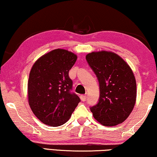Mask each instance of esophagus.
Instances as JSON below:
<instances>
[{"label": "esophagus", "mask_w": 157, "mask_h": 157, "mask_svg": "<svg viewBox=\"0 0 157 157\" xmlns=\"http://www.w3.org/2000/svg\"><path fill=\"white\" fill-rule=\"evenodd\" d=\"M80 98H81V101H86L87 96L86 95H81V96H80Z\"/></svg>", "instance_id": "obj_1"}]
</instances>
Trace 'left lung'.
Instances as JSON below:
<instances>
[{
	"label": "left lung",
	"instance_id": "left-lung-1",
	"mask_svg": "<svg viewBox=\"0 0 157 157\" xmlns=\"http://www.w3.org/2000/svg\"><path fill=\"white\" fill-rule=\"evenodd\" d=\"M86 59L99 83V100L90 108L94 117L104 126L121 124L136 103V83L132 68L111 51L91 52Z\"/></svg>",
	"mask_w": 157,
	"mask_h": 157
}]
</instances>
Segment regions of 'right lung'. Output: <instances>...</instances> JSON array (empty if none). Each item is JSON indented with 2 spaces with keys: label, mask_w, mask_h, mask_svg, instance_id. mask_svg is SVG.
<instances>
[{
  "label": "right lung",
  "mask_w": 157,
  "mask_h": 157,
  "mask_svg": "<svg viewBox=\"0 0 157 157\" xmlns=\"http://www.w3.org/2000/svg\"><path fill=\"white\" fill-rule=\"evenodd\" d=\"M76 59L74 53L58 48L42 56L32 66L28 82L29 104L34 115L46 125H63L80 102L71 91L73 81L68 76Z\"/></svg>",
  "instance_id": "obj_1"
}]
</instances>
